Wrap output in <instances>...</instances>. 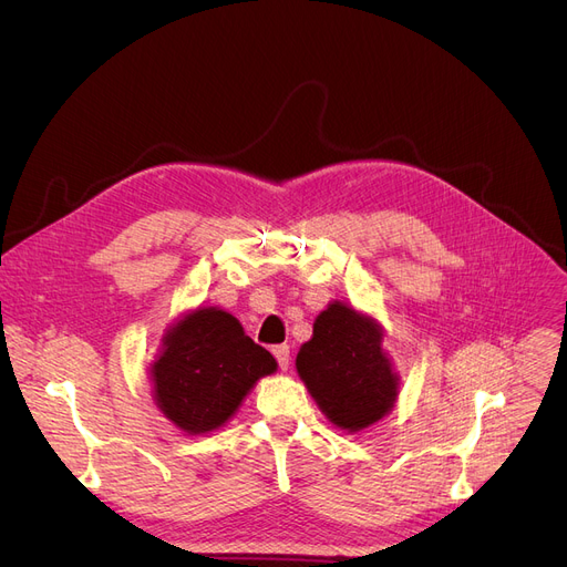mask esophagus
<instances>
[{
    "instance_id": "1",
    "label": "esophagus",
    "mask_w": 567,
    "mask_h": 567,
    "mask_svg": "<svg viewBox=\"0 0 567 567\" xmlns=\"http://www.w3.org/2000/svg\"><path fill=\"white\" fill-rule=\"evenodd\" d=\"M272 352H275V357L279 361V369L288 371V365H290V346H286V343L284 346H275Z\"/></svg>"
}]
</instances>
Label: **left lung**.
Returning a JSON list of instances; mask_svg holds the SVG:
<instances>
[{
    "label": "left lung",
    "instance_id": "1",
    "mask_svg": "<svg viewBox=\"0 0 567 567\" xmlns=\"http://www.w3.org/2000/svg\"><path fill=\"white\" fill-rule=\"evenodd\" d=\"M295 365L322 414L341 430L369 427L395 403L398 375L382 350L380 324L341 302L316 318Z\"/></svg>",
    "mask_w": 567,
    "mask_h": 567
}]
</instances>
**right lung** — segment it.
<instances>
[{"label":"right lung","instance_id":"right-lung-1","mask_svg":"<svg viewBox=\"0 0 567 567\" xmlns=\"http://www.w3.org/2000/svg\"><path fill=\"white\" fill-rule=\"evenodd\" d=\"M275 371V357L245 334L238 318L198 309L166 331L151 378L162 414L187 435H202L224 425L249 389Z\"/></svg>","mask_w":567,"mask_h":567}]
</instances>
